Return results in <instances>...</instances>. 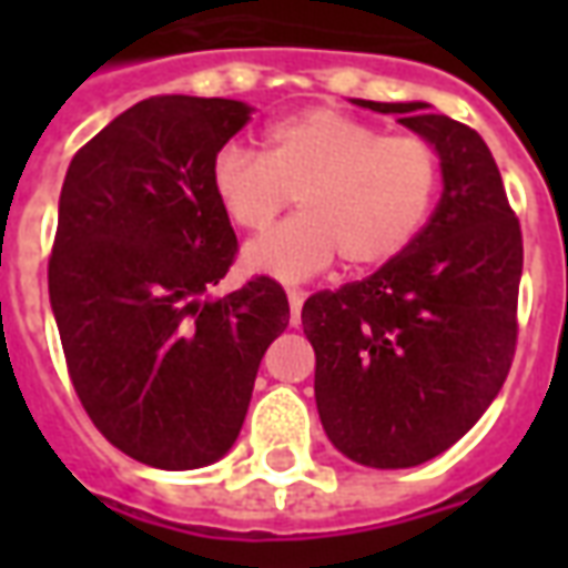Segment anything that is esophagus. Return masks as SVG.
<instances>
[{
	"mask_svg": "<svg viewBox=\"0 0 568 568\" xmlns=\"http://www.w3.org/2000/svg\"><path fill=\"white\" fill-rule=\"evenodd\" d=\"M301 307H304V292H297V288H292V292H288V310H292V325H297V322H301Z\"/></svg>",
	"mask_w": 568,
	"mask_h": 568,
	"instance_id": "obj_1",
	"label": "esophagus"
}]
</instances>
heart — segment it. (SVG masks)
<instances>
[{
	"mask_svg": "<svg viewBox=\"0 0 568 568\" xmlns=\"http://www.w3.org/2000/svg\"><path fill=\"white\" fill-rule=\"evenodd\" d=\"M210 191L227 222L264 231L280 212L301 215L243 248L248 273L301 283L337 255L349 271L395 261L426 227L440 191V154L414 133H383L341 109L316 105L264 130L261 154L222 145Z\"/></svg>",
	"mask_w": 568,
	"mask_h": 568,
	"instance_id": "b5f03b06",
	"label": "heart"
}]
</instances>
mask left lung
Instances as JSON below:
<instances>
[{"instance_id": "8db88e82", "label": "left lung", "mask_w": 568, "mask_h": 568, "mask_svg": "<svg viewBox=\"0 0 568 568\" xmlns=\"http://www.w3.org/2000/svg\"><path fill=\"white\" fill-rule=\"evenodd\" d=\"M356 105L432 142L444 191L398 258L310 295L301 322L334 447L358 465L410 468L463 438L511 371L524 236L477 130L426 103Z\"/></svg>"}]
</instances>
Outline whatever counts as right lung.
<instances>
[{
    "mask_svg": "<svg viewBox=\"0 0 568 568\" xmlns=\"http://www.w3.org/2000/svg\"><path fill=\"white\" fill-rule=\"evenodd\" d=\"M252 109L222 97H151L72 158L48 292L69 377L105 440L185 471L234 447L288 297L255 276L203 297L236 236L210 191L215 151Z\"/></svg>",
    "mask_w": 568,
    "mask_h": 568,
    "instance_id": "obj_1",
    "label": "right lung"
}]
</instances>
